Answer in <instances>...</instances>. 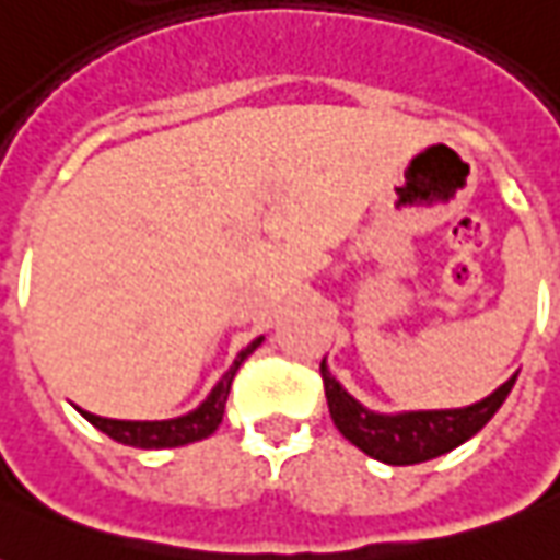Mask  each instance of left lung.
<instances>
[{
	"label": "left lung",
	"mask_w": 560,
	"mask_h": 560,
	"mask_svg": "<svg viewBox=\"0 0 560 560\" xmlns=\"http://www.w3.org/2000/svg\"><path fill=\"white\" fill-rule=\"evenodd\" d=\"M320 377H324V389H327L329 417L353 446H360L365 456L377 458L384 465H417V462L444 456L480 432L504 405L518 372L506 377L504 384L489 393L486 399L465 405V408L401 413H381L365 408L363 401L353 399L351 393L332 377L327 360L320 363Z\"/></svg>",
	"instance_id": "left-lung-1"
}]
</instances>
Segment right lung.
Returning <instances> with one entry per match:
<instances>
[{"label":"right lung","mask_w":560,"mask_h":560,"mask_svg":"<svg viewBox=\"0 0 560 560\" xmlns=\"http://www.w3.org/2000/svg\"><path fill=\"white\" fill-rule=\"evenodd\" d=\"M260 339H255L248 348L236 353L233 365L221 375V381L215 387L209 389V396L195 411L183 413V417H173V420H110V417H98V413H90L78 408L86 420L104 432L107 438H114L119 444L126 446H140V450H167V446H185L195 444V441H203L209 434L215 432L221 425V417H224V405H228V393H231L233 375L236 369L243 365V360L248 353H255L260 348Z\"/></svg>","instance_id":"1"}]
</instances>
